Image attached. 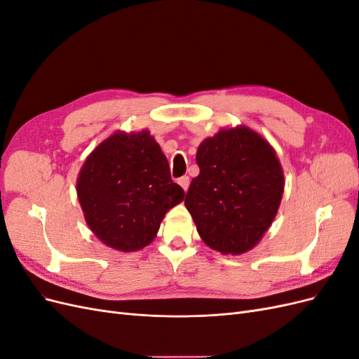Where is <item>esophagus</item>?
I'll return each instance as SVG.
<instances>
[{
    "label": "esophagus",
    "instance_id": "1",
    "mask_svg": "<svg viewBox=\"0 0 359 359\" xmlns=\"http://www.w3.org/2000/svg\"><path fill=\"white\" fill-rule=\"evenodd\" d=\"M178 184L184 189V191H187V190H189V186H190V178H189L187 175H184V177H181V178L178 180Z\"/></svg>",
    "mask_w": 359,
    "mask_h": 359
}]
</instances>
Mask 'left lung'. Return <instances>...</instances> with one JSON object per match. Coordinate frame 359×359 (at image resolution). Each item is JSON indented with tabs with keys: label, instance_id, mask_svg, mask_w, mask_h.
Listing matches in <instances>:
<instances>
[{
	"label": "left lung",
	"instance_id": "1",
	"mask_svg": "<svg viewBox=\"0 0 359 359\" xmlns=\"http://www.w3.org/2000/svg\"><path fill=\"white\" fill-rule=\"evenodd\" d=\"M186 208L202 241L223 255L252 250L276 219L285 175L274 148L245 126L222 128L196 154Z\"/></svg>",
	"mask_w": 359,
	"mask_h": 359
}]
</instances>
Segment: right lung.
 Here are the masks:
<instances>
[{
  "label": "right lung",
  "instance_id": "right-lung-1",
  "mask_svg": "<svg viewBox=\"0 0 359 359\" xmlns=\"http://www.w3.org/2000/svg\"><path fill=\"white\" fill-rule=\"evenodd\" d=\"M76 191L93 233L126 253L153 243L163 217L186 194L148 130L104 139L86 157Z\"/></svg>",
  "mask_w": 359,
  "mask_h": 359
}]
</instances>
